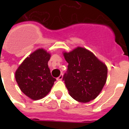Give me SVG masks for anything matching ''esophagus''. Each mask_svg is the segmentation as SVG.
I'll return each mask as SVG.
<instances>
[{"mask_svg": "<svg viewBox=\"0 0 129 129\" xmlns=\"http://www.w3.org/2000/svg\"><path fill=\"white\" fill-rule=\"evenodd\" d=\"M63 79V74H61L57 78V80H61Z\"/></svg>", "mask_w": 129, "mask_h": 129, "instance_id": "esophagus-1", "label": "esophagus"}]
</instances>
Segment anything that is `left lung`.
Listing matches in <instances>:
<instances>
[{"label":"left lung","mask_w":129,"mask_h":129,"mask_svg":"<svg viewBox=\"0 0 129 129\" xmlns=\"http://www.w3.org/2000/svg\"><path fill=\"white\" fill-rule=\"evenodd\" d=\"M63 56L68 66L63 80L70 95L84 103L95 99L106 84V65L91 51L80 47L63 53Z\"/></svg>","instance_id":"1"}]
</instances>
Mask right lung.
I'll use <instances>...</instances> for the list:
<instances>
[{
	"label": "right lung",
	"instance_id": "add662e5",
	"mask_svg": "<svg viewBox=\"0 0 129 129\" xmlns=\"http://www.w3.org/2000/svg\"><path fill=\"white\" fill-rule=\"evenodd\" d=\"M50 54L39 49L23 61L15 72V79L21 90L32 100H37L50 92L56 79L48 67Z\"/></svg>",
	"mask_w": 129,
	"mask_h": 129
}]
</instances>
